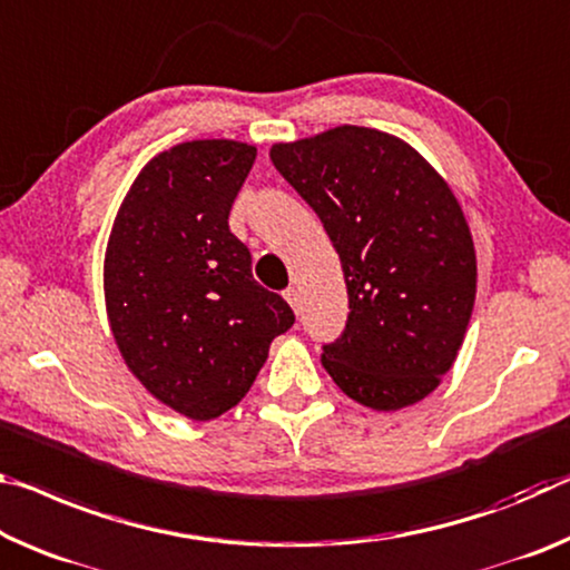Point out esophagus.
Returning <instances> with one entry per match:
<instances>
[{
	"label": "esophagus",
	"instance_id": "1",
	"mask_svg": "<svg viewBox=\"0 0 570 570\" xmlns=\"http://www.w3.org/2000/svg\"><path fill=\"white\" fill-rule=\"evenodd\" d=\"M284 299L288 302V306H292V309L299 314V309H302V299H299V292H296V288H286L284 292Z\"/></svg>",
	"mask_w": 570,
	"mask_h": 570
}]
</instances>
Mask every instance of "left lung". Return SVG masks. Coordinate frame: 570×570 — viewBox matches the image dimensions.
<instances>
[{"label": "left lung", "mask_w": 570, "mask_h": 570, "mask_svg": "<svg viewBox=\"0 0 570 570\" xmlns=\"http://www.w3.org/2000/svg\"><path fill=\"white\" fill-rule=\"evenodd\" d=\"M340 253L350 314L322 365L352 401L401 411L426 399L462 350L476 253L446 179L409 141L334 126L268 151Z\"/></svg>", "instance_id": "8db88e82"}]
</instances>
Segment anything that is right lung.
<instances>
[{
	"mask_svg": "<svg viewBox=\"0 0 570 570\" xmlns=\"http://www.w3.org/2000/svg\"><path fill=\"white\" fill-rule=\"evenodd\" d=\"M256 161L236 139L159 151L134 179L104 258L106 314L134 377L167 409L218 419L250 391L274 337L294 324L250 274L228 215Z\"/></svg>",
	"mask_w": 570,
	"mask_h": 570,
	"instance_id": "1",
	"label": "right lung"
}]
</instances>
